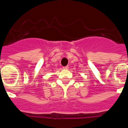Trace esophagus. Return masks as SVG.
<instances>
[{"mask_svg":"<svg viewBox=\"0 0 128 128\" xmlns=\"http://www.w3.org/2000/svg\"><path fill=\"white\" fill-rule=\"evenodd\" d=\"M63 69H68V66H65L63 67Z\"/></svg>","mask_w":128,"mask_h":128,"instance_id":"1","label":"esophagus"}]
</instances>
